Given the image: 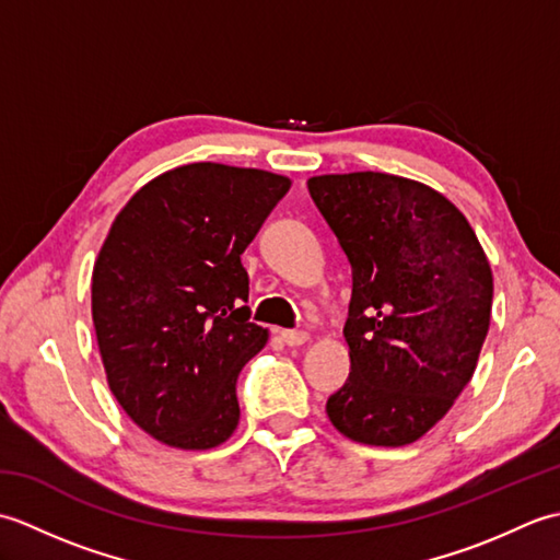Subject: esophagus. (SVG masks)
<instances>
[{
  "mask_svg": "<svg viewBox=\"0 0 560 560\" xmlns=\"http://www.w3.org/2000/svg\"><path fill=\"white\" fill-rule=\"evenodd\" d=\"M281 339H283V343H289V347H301V343L307 341V331H303V329H281Z\"/></svg>",
  "mask_w": 560,
  "mask_h": 560,
  "instance_id": "esophagus-1",
  "label": "esophagus"
}]
</instances>
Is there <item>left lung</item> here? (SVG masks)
<instances>
[{"instance_id":"8db88e82","label":"left lung","mask_w":560,"mask_h":560,"mask_svg":"<svg viewBox=\"0 0 560 560\" xmlns=\"http://www.w3.org/2000/svg\"><path fill=\"white\" fill-rule=\"evenodd\" d=\"M307 189L351 265V373L327 399L339 433L401 447L443 419L477 368L493 273L462 211L387 173L319 175Z\"/></svg>"}]
</instances>
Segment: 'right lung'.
Masks as SVG:
<instances>
[{
	"instance_id": "right-lung-1",
	"label": "right lung",
	"mask_w": 560,
	"mask_h": 560,
	"mask_svg": "<svg viewBox=\"0 0 560 560\" xmlns=\"http://www.w3.org/2000/svg\"><path fill=\"white\" fill-rule=\"evenodd\" d=\"M289 187L257 168L183 165L141 187L105 237L91 281L105 375L165 445L209 450L235 431L237 375L267 343L241 255Z\"/></svg>"
}]
</instances>
